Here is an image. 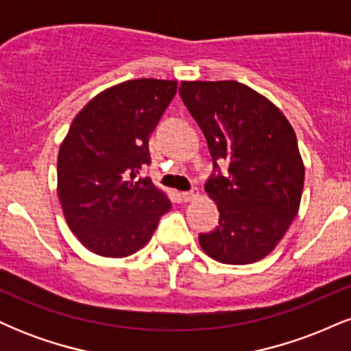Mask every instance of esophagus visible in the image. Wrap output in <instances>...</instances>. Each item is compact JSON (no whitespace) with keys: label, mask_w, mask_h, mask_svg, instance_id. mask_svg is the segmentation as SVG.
Returning a JSON list of instances; mask_svg holds the SVG:
<instances>
[{"label":"esophagus","mask_w":351,"mask_h":351,"mask_svg":"<svg viewBox=\"0 0 351 351\" xmlns=\"http://www.w3.org/2000/svg\"><path fill=\"white\" fill-rule=\"evenodd\" d=\"M198 195H199V191L198 189H191V191H183L181 193V198H183V201H193V199H196L198 198Z\"/></svg>","instance_id":"obj_1"}]
</instances>
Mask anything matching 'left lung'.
I'll return each mask as SVG.
<instances>
[{
    "mask_svg": "<svg viewBox=\"0 0 351 351\" xmlns=\"http://www.w3.org/2000/svg\"><path fill=\"white\" fill-rule=\"evenodd\" d=\"M180 95L217 170L204 189L217 204L219 226L199 234L201 247L217 263H257L299 211L305 168L295 132L271 100L236 80L181 82ZM217 161L228 163V173Z\"/></svg>",
    "mask_w": 351,
    "mask_h": 351,
    "instance_id": "obj_1",
    "label": "left lung"
}]
</instances>
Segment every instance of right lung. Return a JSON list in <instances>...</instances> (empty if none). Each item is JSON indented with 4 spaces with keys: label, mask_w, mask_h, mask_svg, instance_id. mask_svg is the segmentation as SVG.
I'll return each mask as SVG.
<instances>
[{
    "label": "right lung",
    "mask_w": 351,
    "mask_h": 351,
    "mask_svg": "<svg viewBox=\"0 0 351 351\" xmlns=\"http://www.w3.org/2000/svg\"><path fill=\"white\" fill-rule=\"evenodd\" d=\"M176 80L135 79L95 95L72 120L58 156V195L88 251L127 257L152 239L171 201L140 171Z\"/></svg>",
    "instance_id": "1"
}]
</instances>
